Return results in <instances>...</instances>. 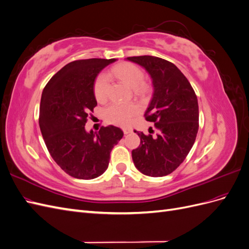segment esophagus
<instances>
[{
  "mask_svg": "<svg viewBox=\"0 0 249 249\" xmlns=\"http://www.w3.org/2000/svg\"><path fill=\"white\" fill-rule=\"evenodd\" d=\"M123 131H124V133L125 135H127V134H130V133H132V132H133L132 127H124Z\"/></svg>",
  "mask_w": 249,
  "mask_h": 249,
  "instance_id": "esophagus-1",
  "label": "esophagus"
}]
</instances>
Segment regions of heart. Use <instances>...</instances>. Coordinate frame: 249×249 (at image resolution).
<instances>
[{
	"label": "heart",
	"mask_w": 249,
	"mask_h": 249,
	"mask_svg": "<svg viewBox=\"0 0 249 249\" xmlns=\"http://www.w3.org/2000/svg\"><path fill=\"white\" fill-rule=\"evenodd\" d=\"M113 73L129 85L133 89H137L144 80V73L137 65L132 63L120 64L113 69ZM110 90V81L106 73H101L96 78L93 86L95 99L99 102H105L108 99ZM138 113V108L135 105L113 103L105 110V117L109 123L117 125H127L133 117Z\"/></svg>",
	"instance_id": "1"
}]
</instances>
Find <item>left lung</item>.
<instances>
[{
    "mask_svg": "<svg viewBox=\"0 0 249 249\" xmlns=\"http://www.w3.org/2000/svg\"><path fill=\"white\" fill-rule=\"evenodd\" d=\"M144 69L152 79L154 92L145 119L155 123L159 134L136 132L140 145L132 150L136 168L148 177H164L183 163L198 132V103L189 81L178 67L162 58H126Z\"/></svg>",
    "mask_w": 249,
    "mask_h": 249,
    "instance_id": "8db88e82",
    "label": "left lung"
}]
</instances>
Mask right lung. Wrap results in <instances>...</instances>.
<instances>
[{
  "mask_svg": "<svg viewBox=\"0 0 249 249\" xmlns=\"http://www.w3.org/2000/svg\"><path fill=\"white\" fill-rule=\"evenodd\" d=\"M116 59L77 60L62 67L44 87L39 126L49 153L67 175L92 179L107 170L110 153L124 132L102 126L89 132L85 124L97 105L93 86L99 73Z\"/></svg>",
  "mask_w": 249,
  "mask_h": 249,
  "instance_id": "obj_1",
  "label": "right lung"
}]
</instances>
